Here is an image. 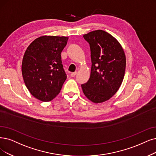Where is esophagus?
<instances>
[{
  "mask_svg": "<svg viewBox=\"0 0 156 156\" xmlns=\"http://www.w3.org/2000/svg\"><path fill=\"white\" fill-rule=\"evenodd\" d=\"M77 74V72H72V73H71V74H70V76H71V77H75V76H76V75Z\"/></svg>",
  "mask_w": 156,
  "mask_h": 156,
  "instance_id": "34e87169",
  "label": "esophagus"
}]
</instances>
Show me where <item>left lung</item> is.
I'll list each match as a JSON object with an SVG mask.
<instances>
[{
	"mask_svg": "<svg viewBox=\"0 0 156 156\" xmlns=\"http://www.w3.org/2000/svg\"><path fill=\"white\" fill-rule=\"evenodd\" d=\"M90 44L91 75L81 84L85 96L95 103L106 101L113 97L123 81L126 59L123 50L113 36L102 30L83 36Z\"/></svg>",
	"mask_w": 156,
	"mask_h": 156,
	"instance_id": "8db88e82",
	"label": "left lung"
}]
</instances>
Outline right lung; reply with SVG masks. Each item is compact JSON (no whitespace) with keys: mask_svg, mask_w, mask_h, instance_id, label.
<instances>
[{"mask_svg":"<svg viewBox=\"0 0 156 156\" xmlns=\"http://www.w3.org/2000/svg\"><path fill=\"white\" fill-rule=\"evenodd\" d=\"M67 41L65 36H41L30 43L24 54L22 65L24 83L40 101H52L66 79L61 53Z\"/></svg>","mask_w":156,"mask_h":156,"instance_id":"add662e5","label":"right lung"}]
</instances>
